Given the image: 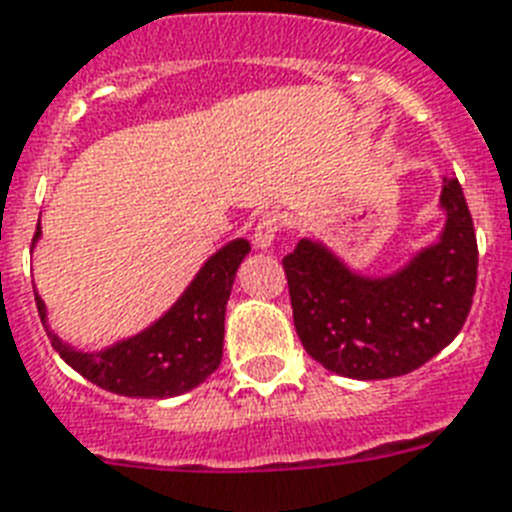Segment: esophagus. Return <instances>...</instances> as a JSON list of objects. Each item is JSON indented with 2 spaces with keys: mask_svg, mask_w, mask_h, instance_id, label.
Segmentation results:
<instances>
[{
  "mask_svg": "<svg viewBox=\"0 0 512 512\" xmlns=\"http://www.w3.org/2000/svg\"><path fill=\"white\" fill-rule=\"evenodd\" d=\"M276 231H278V218L273 213H265L263 218L255 223V231H252V244H255V249L268 252L273 239H276Z\"/></svg>",
  "mask_w": 512,
  "mask_h": 512,
  "instance_id": "esophagus-1",
  "label": "esophagus"
}]
</instances>
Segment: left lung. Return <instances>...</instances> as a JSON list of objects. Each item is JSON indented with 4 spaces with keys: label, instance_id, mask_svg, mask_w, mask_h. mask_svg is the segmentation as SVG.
I'll use <instances>...</instances> for the list:
<instances>
[{
    "label": "left lung",
    "instance_id": "left-lung-1",
    "mask_svg": "<svg viewBox=\"0 0 512 512\" xmlns=\"http://www.w3.org/2000/svg\"><path fill=\"white\" fill-rule=\"evenodd\" d=\"M444 226L392 273L352 268L305 236L284 257L299 342L326 371L373 381L421 368L460 334L476 292L479 247L458 178H442Z\"/></svg>",
    "mask_w": 512,
    "mask_h": 512
}]
</instances>
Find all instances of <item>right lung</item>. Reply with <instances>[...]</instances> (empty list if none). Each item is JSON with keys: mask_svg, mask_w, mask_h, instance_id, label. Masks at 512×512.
I'll return each instance as SVG.
<instances>
[{"mask_svg": "<svg viewBox=\"0 0 512 512\" xmlns=\"http://www.w3.org/2000/svg\"><path fill=\"white\" fill-rule=\"evenodd\" d=\"M39 239L41 223L36 226L33 247ZM247 255V239L223 244L207 257L181 297L157 321L97 352L62 342L49 328L44 299L39 292L33 294L52 347L73 371L120 397L168 400L197 389L210 373L218 371L226 334V305L236 270Z\"/></svg>", "mask_w": 512, "mask_h": 512, "instance_id": "1", "label": "right lung"}]
</instances>
